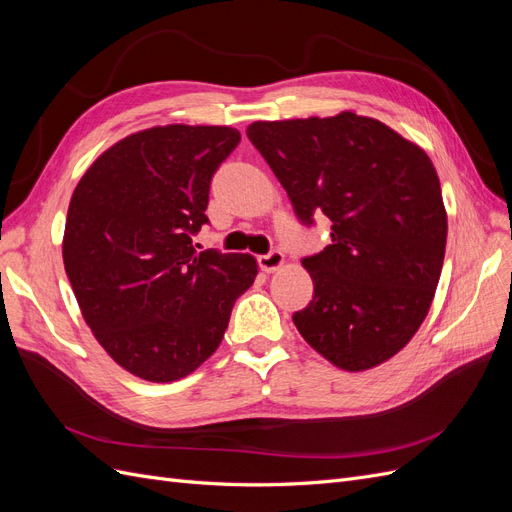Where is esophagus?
Returning <instances> with one entry per match:
<instances>
[{
	"instance_id": "esophagus-1",
	"label": "esophagus",
	"mask_w": 512,
	"mask_h": 512,
	"mask_svg": "<svg viewBox=\"0 0 512 512\" xmlns=\"http://www.w3.org/2000/svg\"><path fill=\"white\" fill-rule=\"evenodd\" d=\"M258 265L265 273H275L284 267V254L282 252H269L265 256H258Z\"/></svg>"
}]
</instances>
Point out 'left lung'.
I'll return each instance as SVG.
<instances>
[{
	"mask_svg": "<svg viewBox=\"0 0 512 512\" xmlns=\"http://www.w3.org/2000/svg\"><path fill=\"white\" fill-rule=\"evenodd\" d=\"M247 138L301 222L331 220V245L303 258L314 299L294 327L344 371L386 363L423 324L444 262L448 222L429 156L354 111L254 121Z\"/></svg>",
	"mask_w": 512,
	"mask_h": 512,
	"instance_id": "obj_1",
	"label": "left lung"
}]
</instances>
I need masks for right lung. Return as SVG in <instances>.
I'll return each instance as SVG.
<instances>
[{
    "instance_id": "obj_1",
    "label": "right lung",
    "mask_w": 512,
    "mask_h": 512,
    "mask_svg": "<svg viewBox=\"0 0 512 512\" xmlns=\"http://www.w3.org/2000/svg\"><path fill=\"white\" fill-rule=\"evenodd\" d=\"M239 141L230 126H153L108 147L72 192L66 275L98 344L136 378L190 376L256 280L252 254L192 245L215 168Z\"/></svg>"
}]
</instances>
